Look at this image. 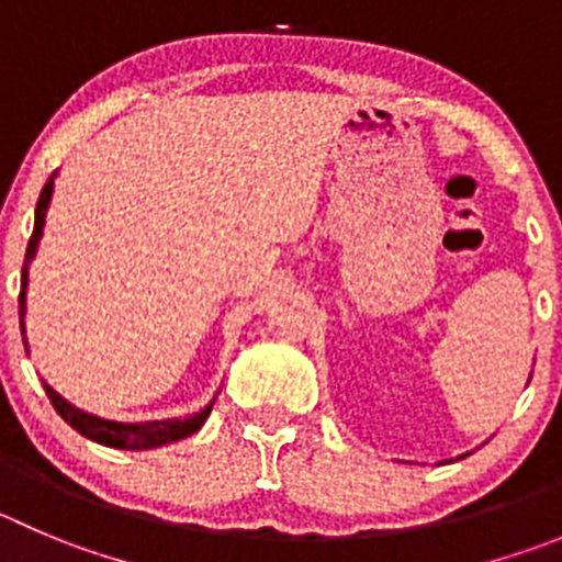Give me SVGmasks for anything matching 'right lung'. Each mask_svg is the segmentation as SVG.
<instances>
[{"label":"right lung","instance_id":"right-lung-1","mask_svg":"<svg viewBox=\"0 0 562 562\" xmlns=\"http://www.w3.org/2000/svg\"><path fill=\"white\" fill-rule=\"evenodd\" d=\"M52 188H55V175L46 180L44 191L38 196V207H35V229L30 235V244H27V260H24V269H21V293H19V316H21V335H24V288H27V266H30V257L35 255L38 249V240L41 233H44V218H46V207H49V199H52ZM27 346V340H24ZM44 391L49 396L52 407L57 411V416L68 424V427H75L77 432L86 435V438L97 440L102 447H113V449H155L162 447V443H171V440H180L188 438V435L196 432L199 427L204 424V418L210 416V407H204L202 413L196 416H188V418H169V422H146V424H115V422H104V418L97 416H88V413L77 411L75 405H68L63 400L60 393L52 391L49 385L44 382Z\"/></svg>","mask_w":562,"mask_h":562}]
</instances>
